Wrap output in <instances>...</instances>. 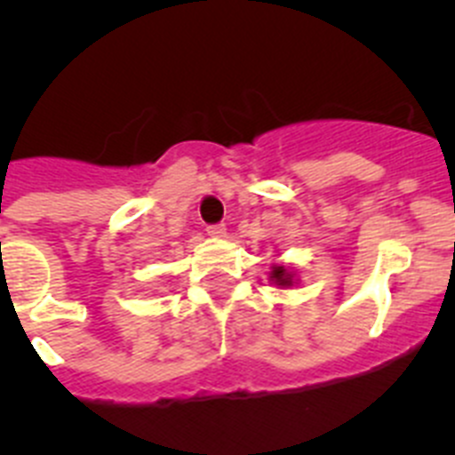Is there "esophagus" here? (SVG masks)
Here are the masks:
<instances>
[{"label":"esophagus","instance_id":"1","mask_svg":"<svg viewBox=\"0 0 455 455\" xmlns=\"http://www.w3.org/2000/svg\"><path fill=\"white\" fill-rule=\"evenodd\" d=\"M208 235H213V237H224L227 235V227L224 224H211V227L206 228Z\"/></svg>","mask_w":455,"mask_h":455}]
</instances>
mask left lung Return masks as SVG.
I'll return each instance as SVG.
<instances>
[{"mask_svg": "<svg viewBox=\"0 0 455 455\" xmlns=\"http://www.w3.org/2000/svg\"><path fill=\"white\" fill-rule=\"evenodd\" d=\"M269 280L275 287H283V290H285V287H294L296 274L291 269H287V267L274 265L269 271Z\"/></svg>", "mask_w": 455, "mask_h": 455, "instance_id": "8db88e82", "label": "left lung"}]
</instances>
